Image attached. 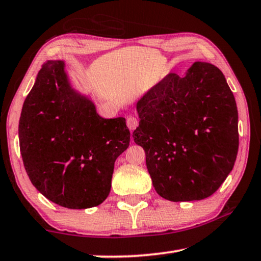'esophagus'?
Listing matches in <instances>:
<instances>
[{"label": "esophagus", "instance_id": "1", "mask_svg": "<svg viewBox=\"0 0 261 261\" xmlns=\"http://www.w3.org/2000/svg\"><path fill=\"white\" fill-rule=\"evenodd\" d=\"M138 124H139V121L137 120L136 117H134V116H129L126 118V125H127V127H129V129L132 131V130H135L137 126H138Z\"/></svg>", "mask_w": 261, "mask_h": 261}]
</instances>
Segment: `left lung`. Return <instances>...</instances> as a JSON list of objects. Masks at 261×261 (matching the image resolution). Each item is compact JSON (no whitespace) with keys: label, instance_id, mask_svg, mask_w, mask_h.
<instances>
[{"label":"left lung","instance_id":"1","mask_svg":"<svg viewBox=\"0 0 261 261\" xmlns=\"http://www.w3.org/2000/svg\"><path fill=\"white\" fill-rule=\"evenodd\" d=\"M135 143L146 153L153 187L170 201L201 200L224 182L238 152V113L223 73L196 62L169 73L137 102Z\"/></svg>","mask_w":261,"mask_h":261}]
</instances>
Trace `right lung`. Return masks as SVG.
<instances>
[{
	"mask_svg": "<svg viewBox=\"0 0 261 261\" xmlns=\"http://www.w3.org/2000/svg\"><path fill=\"white\" fill-rule=\"evenodd\" d=\"M18 134L31 182L71 210L108 197L114 163L130 143L125 118L99 116L93 102L70 86L63 61L43 63L24 101Z\"/></svg>",
	"mask_w": 261,
	"mask_h": 261,
	"instance_id": "add662e5",
	"label": "right lung"
}]
</instances>
